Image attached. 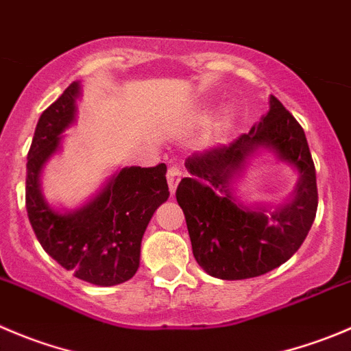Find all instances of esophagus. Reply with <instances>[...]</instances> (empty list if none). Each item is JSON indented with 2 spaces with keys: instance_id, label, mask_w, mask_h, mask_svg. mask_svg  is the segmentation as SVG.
I'll return each instance as SVG.
<instances>
[{
  "instance_id": "esophagus-1",
  "label": "esophagus",
  "mask_w": 351,
  "mask_h": 351,
  "mask_svg": "<svg viewBox=\"0 0 351 351\" xmlns=\"http://www.w3.org/2000/svg\"><path fill=\"white\" fill-rule=\"evenodd\" d=\"M181 178H182V172L178 169V167H170L169 172H167V182H169V189L170 193H176V189H178V184L181 182Z\"/></svg>"
}]
</instances>
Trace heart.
<instances>
[{"label": "heart", "instance_id": "obj_1", "mask_svg": "<svg viewBox=\"0 0 351 351\" xmlns=\"http://www.w3.org/2000/svg\"><path fill=\"white\" fill-rule=\"evenodd\" d=\"M236 120H238V115H236L234 108H222L217 117L213 119L212 125H210V136L213 139H220L223 136H228L229 132L234 129L236 125Z\"/></svg>", "mask_w": 351, "mask_h": 351}]
</instances>
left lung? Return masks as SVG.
Listing matches in <instances>:
<instances>
[{
    "label": "left lung",
    "mask_w": 351,
    "mask_h": 351,
    "mask_svg": "<svg viewBox=\"0 0 351 351\" xmlns=\"http://www.w3.org/2000/svg\"><path fill=\"white\" fill-rule=\"evenodd\" d=\"M262 151L299 173L293 193L279 206H246L234 193L249 160ZM184 165L191 178L179 182L176 198L184 212L193 255L208 276L223 281L256 278L298 252L319 203L315 167L302 125L276 96L248 134L189 156Z\"/></svg>",
    "instance_id": "1"
}]
</instances>
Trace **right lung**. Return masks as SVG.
<instances>
[{"label":"right lung","mask_w":351,"mask_h":351,"mask_svg":"<svg viewBox=\"0 0 351 351\" xmlns=\"http://www.w3.org/2000/svg\"><path fill=\"white\" fill-rule=\"evenodd\" d=\"M81 82L75 81L43 112L27 155L25 206L45 252L75 278L115 286L139 267L141 241L155 210L169 199L167 165L123 167L91 199L75 210H58L45 198V167L62 148L63 132L75 122Z\"/></svg>","instance_id":"1"}]
</instances>
